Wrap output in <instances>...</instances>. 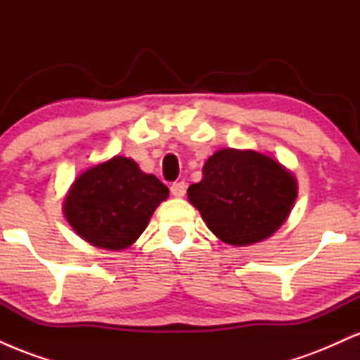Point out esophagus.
<instances>
[{
  "label": "esophagus",
  "instance_id": "1",
  "mask_svg": "<svg viewBox=\"0 0 360 360\" xmlns=\"http://www.w3.org/2000/svg\"><path fill=\"white\" fill-rule=\"evenodd\" d=\"M186 188H188V186H186L184 181H179V183H174V184L171 186L172 196H174V198H183L184 194H186Z\"/></svg>",
  "mask_w": 360,
  "mask_h": 360
}]
</instances>
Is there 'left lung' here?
<instances>
[{
  "label": "left lung",
  "mask_w": 360,
  "mask_h": 360,
  "mask_svg": "<svg viewBox=\"0 0 360 360\" xmlns=\"http://www.w3.org/2000/svg\"><path fill=\"white\" fill-rule=\"evenodd\" d=\"M298 181L262 152L220 148L203 166V179L188 188V201L221 242L247 247L266 240L288 220Z\"/></svg>",
  "instance_id": "8db88e82"
}]
</instances>
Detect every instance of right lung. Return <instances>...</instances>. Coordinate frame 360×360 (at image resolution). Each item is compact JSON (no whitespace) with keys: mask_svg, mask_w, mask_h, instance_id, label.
Here are the masks:
<instances>
[{"mask_svg":"<svg viewBox=\"0 0 360 360\" xmlns=\"http://www.w3.org/2000/svg\"><path fill=\"white\" fill-rule=\"evenodd\" d=\"M167 198V186L154 174H146L130 157L115 155L74 179L62 212L82 240L118 252L137 242Z\"/></svg>","mask_w":360,"mask_h":360,"instance_id":"1","label":"right lung"}]
</instances>
